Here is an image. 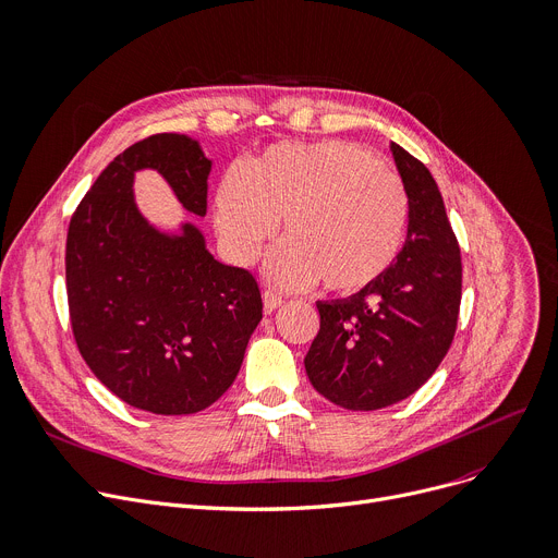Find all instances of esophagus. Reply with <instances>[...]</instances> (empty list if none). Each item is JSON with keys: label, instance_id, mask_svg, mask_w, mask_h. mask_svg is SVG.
Here are the masks:
<instances>
[{"label": "esophagus", "instance_id": "34e87169", "mask_svg": "<svg viewBox=\"0 0 558 558\" xmlns=\"http://www.w3.org/2000/svg\"><path fill=\"white\" fill-rule=\"evenodd\" d=\"M263 303H265V314H271V312H276L284 301H282V295H278L276 291H265V293H263Z\"/></svg>", "mask_w": 558, "mask_h": 558}]
</instances>
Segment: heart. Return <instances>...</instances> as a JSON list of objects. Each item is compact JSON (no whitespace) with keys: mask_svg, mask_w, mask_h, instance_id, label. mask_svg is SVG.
Segmentation results:
<instances>
[{"mask_svg":"<svg viewBox=\"0 0 558 558\" xmlns=\"http://www.w3.org/2000/svg\"><path fill=\"white\" fill-rule=\"evenodd\" d=\"M282 219L284 242L265 274L280 287L316 278L354 293L388 274L403 248L411 197L403 179L345 141L276 143L215 197L221 242L238 265L255 257Z\"/></svg>","mask_w":558,"mask_h":558,"instance_id":"b5f03b06","label":"heart"}]
</instances>
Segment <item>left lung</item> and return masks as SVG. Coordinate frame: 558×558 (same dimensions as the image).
Returning a JSON list of instances; mask_svg holds the SVG:
<instances>
[{"label":"left lung","mask_w":558,"mask_h":558,"mask_svg":"<svg viewBox=\"0 0 558 558\" xmlns=\"http://www.w3.org/2000/svg\"><path fill=\"white\" fill-rule=\"evenodd\" d=\"M411 197L405 244L377 282L318 301L305 356L316 392L348 411H379L420 390L447 356L462 299L460 246L428 168L390 143Z\"/></svg>","instance_id":"left-lung-1"}]
</instances>
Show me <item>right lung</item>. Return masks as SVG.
<instances>
[{"instance_id":"right-lung-1","label":"right lung","mask_w":558,"mask_h":558,"mask_svg":"<svg viewBox=\"0 0 558 558\" xmlns=\"http://www.w3.org/2000/svg\"><path fill=\"white\" fill-rule=\"evenodd\" d=\"M210 168L197 138L147 136L100 172L69 225L66 295L78 350L105 388L155 415L215 403L263 320L246 269L215 259L193 221L166 231L136 204V172L155 170L185 210L204 217Z\"/></svg>"}]
</instances>
